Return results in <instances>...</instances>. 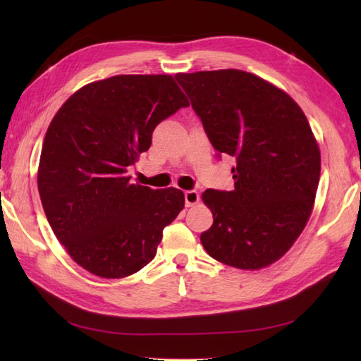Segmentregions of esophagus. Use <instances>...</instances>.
<instances>
[{
  "label": "esophagus",
  "mask_w": 361,
  "mask_h": 361,
  "mask_svg": "<svg viewBox=\"0 0 361 361\" xmlns=\"http://www.w3.org/2000/svg\"><path fill=\"white\" fill-rule=\"evenodd\" d=\"M198 200H200V195H198L197 190H186V192H185V202H186L188 208L197 204Z\"/></svg>",
  "instance_id": "obj_1"
}]
</instances>
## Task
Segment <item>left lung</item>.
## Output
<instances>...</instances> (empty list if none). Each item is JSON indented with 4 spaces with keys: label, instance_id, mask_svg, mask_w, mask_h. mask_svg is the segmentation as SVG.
Segmentation results:
<instances>
[{
    "label": "left lung",
    "instance_id": "8db88e82",
    "mask_svg": "<svg viewBox=\"0 0 361 361\" xmlns=\"http://www.w3.org/2000/svg\"><path fill=\"white\" fill-rule=\"evenodd\" d=\"M217 157L235 158L234 189H206L214 224L200 240L242 270L271 265L307 225L321 155L309 121L282 90L240 70L176 74Z\"/></svg>",
    "mask_w": 361,
    "mask_h": 361
}]
</instances>
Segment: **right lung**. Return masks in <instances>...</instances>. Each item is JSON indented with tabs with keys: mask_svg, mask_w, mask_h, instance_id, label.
<instances>
[{
	"mask_svg": "<svg viewBox=\"0 0 361 361\" xmlns=\"http://www.w3.org/2000/svg\"><path fill=\"white\" fill-rule=\"evenodd\" d=\"M183 106L172 75H114L75 91L51 121L38 192L54 234L87 271L106 279L140 271L185 208L180 189L132 185L127 175L155 127Z\"/></svg>",
	"mask_w": 361,
	"mask_h": 361,
	"instance_id": "1",
	"label": "right lung"
}]
</instances>
